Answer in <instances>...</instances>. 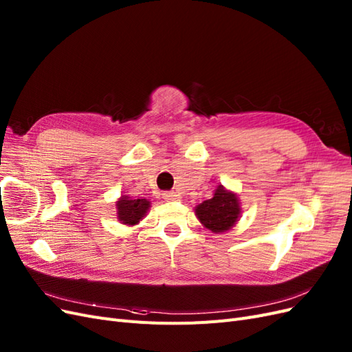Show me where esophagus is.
Instances as JSON below:
<instances>
[{"label":"esophagus","instance_id":"obj_1","mask_svg":"<svg viewBox=\"0 0 352 352\" xmlns=\"http://www.w3.org/2000/svg\"><path fill=\"white\" fill-rule=\"evenodd\" d=\"M162 196H164V199H165L166 201L179 200V195H178V192H175V191H165Z\"/></svg>","mask_w":352,"mask_h":352}]
</instances>
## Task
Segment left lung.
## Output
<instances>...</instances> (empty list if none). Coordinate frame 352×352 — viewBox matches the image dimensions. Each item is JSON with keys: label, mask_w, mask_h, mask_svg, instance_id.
I'll return each instance as SVG.
<instances>
[{"label": "left lung", "mask_w": 352, "mask_h": 352, "mask_svg": "<svg viewBox=\"0 0 352 352\" xmlns=\"http://www.w3.org/2000/svg\"><path fill=\"white\" fill-rule=\"evenodd\" d=\"M195 213L206 230L222 234L230 231L241 217V203L238 195L226 190L222 184L217 187L213 197L201 201L195 208Z\"/></svg>", "instance_id": "obj_1"}]
</instances>
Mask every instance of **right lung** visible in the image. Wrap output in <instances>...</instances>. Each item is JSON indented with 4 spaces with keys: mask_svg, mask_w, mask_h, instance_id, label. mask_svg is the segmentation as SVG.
<instances>
[{
    "mask_svg": "<svg viewBox=\"0 0 352 352\" xmlns=\"http://www.w3.org/2000/svg\"><path fill=\"white\" fill-rule=\"evenodd\" d=\"M152 203L147 199H133L130 196L122 195L116 201L117 219L127 226L138 225L149 212Z\"/></svg>",
    "mask_w": 352,
    "mask_h": 352,
    "instance_id": "right-lung-1",
    "label": "right lung"
}]
</instances>
